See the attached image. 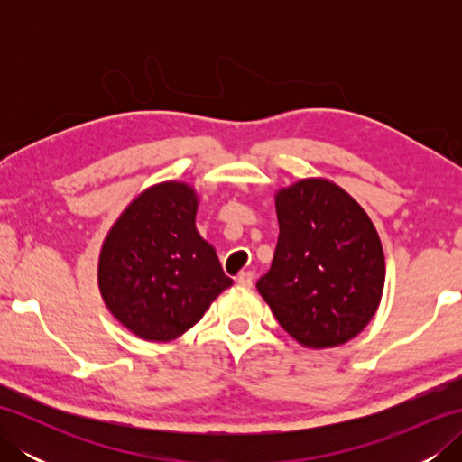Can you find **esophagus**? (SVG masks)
<instances>
[{"label":"esophagus","instance_id":"1","mask_svg":"<svg viewBox=\"0 0 462 462\" xmlns=\"http://www.w3.org/2000/svg\"><path fill=\"white\" fill-rule=\"evenodd\" d=\"M252 282H254V272H250V270L240 272L238 276H236V283H238V286H242V288H250Z\"/></svg>","mask_w":462,"mask_h":462}]
</instances>
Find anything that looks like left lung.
Returning a JSON list of instances; mask_svg holds the SVG:
<instances>
[{
    "instance_id": "left-lung-1",
    "label": "left lung",
    "mask_w": 462,
    "mask_h": 462,
    "mask_svg": "<svg viewBox=\"0 0 462 462\" xmlns=\"http://www.w3.org/2000/svg\"><path fill=\"white\" fill-rule=\"evenodd\" d=\"M280 224L272 268L256 288L303 347L353 339L375 316L385 256L367 212L336 182L303 179L276 194Z\"/></svg>"
}]
</instances>
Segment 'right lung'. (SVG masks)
Segmentation results:
<instances>
[{"label":"right lung","instance_id":"1","mask_svg":"<svg viewBox=\"0 0 462 462\" xmlns=\"http://www.w3.org/2000/svg\"><path fill=\"white\" fill-rule=\"evenodd\" d=\"M199 194L161 182L126 206L99 254L105 306L136 337L172 341L232 286L214 246L196 230Z\"/></svg>","mask_w":462,"mask_h":462}]
</instances>
